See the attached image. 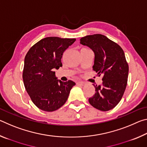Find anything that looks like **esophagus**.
Wrapping results in <instances>:
<instances>
[{"label":"esophagus","mask_w":147,"mask_h":147,"mask_svg":"<svg viewBox=\"0 0 147 147\" xmlns=\"http://www.w3.org/2000/svg\"><path fill=\"white\" fill-rule=\"evenodd\" d=\"M76 84H78V85H80V86H84V85H85V82H81V81H78V82H76Z\"/></svg>","instance_id":"obj_1"}]
</instances>
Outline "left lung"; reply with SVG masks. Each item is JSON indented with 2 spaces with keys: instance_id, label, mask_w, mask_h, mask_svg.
Masks as SVG:
<instances>
[{
  "instance_id": "obj_1",
  "label": "left lung",
  "mask_w": 147,
  "mask_h": 147,
  "mask_svg": "<svg viewBox=\"0 0 147 147\" xmlns=\"http://www.w3.org/2000/svg\"><path fill=\"white\" fill-rule=\"evenodd\" d=\"M80 43L93 51V71L103 75L101 86L93 84L96 92L89 102L100 111L110 110L120 102L127 85L128 65L123 50L102 34L83 37Z\"/></svg>"
}]
</instances>
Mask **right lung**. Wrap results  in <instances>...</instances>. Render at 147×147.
I'll return each mask as SVG.
<instances>
[{
	"label": "right lung",
	"mask_w": 147,
	"mask_h": 147,
	"mask_svg": "<svg viewBox=\"0 0 147 147\" xmlns=\"http://www.w3.org/2000/svg\"><path fill=\"white\" fill-rule=\"evenodd\" d=\"M75 39L48 37L32 46L24 58L23 78L31 100L38 108L54 111L63 105L75 82H62L55 69L62 67L63 52Z\"/></svg>",
	"instance_id": "add662e5"
}]
</instances>
